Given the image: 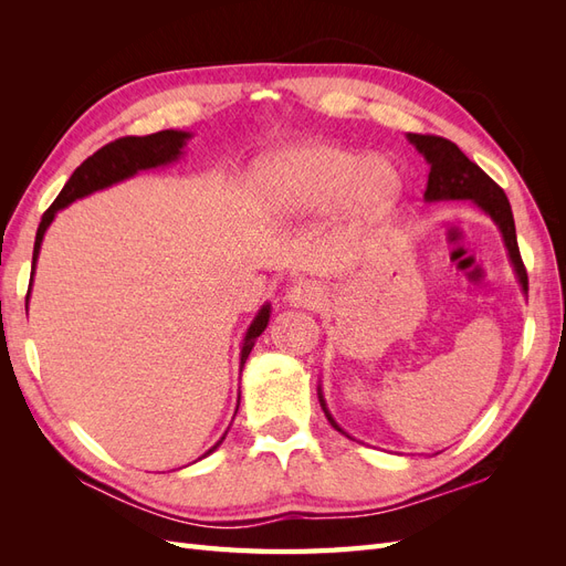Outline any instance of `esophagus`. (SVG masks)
I'll list each match as a JSON object with an SVG mask.
<instances>
[{
  "label": "esophagus",
  "mask_w": 566,
  "mask_h": 566,
  "mask_svg": "<svg viewBox=\"0 0 566 566\" xmlns=\"http://www.w3.org/2000/svg\"><path fill=\"white\" fill-rule=\"evenodd\" d=\"M285 300L290 306H295V310H314V306L318 304V293H316V287L310 283H297L287 290Z\"/></svg>",
  "instance_id": "34e87169"
}]
</instances>
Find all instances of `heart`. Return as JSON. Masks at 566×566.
I'll return each mask as SVG.
<instances>
[{
  "label": "heart",
  "mask_w": 566,
  "mask_h": 566,
  "mask_svg": "<svg viewBox=\"0 0 566 566\" xmlns=\"http://www.w3.org/2000/svg\"><path fill=\"white\" fill-rule=\"evenodd\" d=\"M252 188L273 219H293L339 205L352 224L385 214L401 191V175L387 158L333 142H300L266 153L252 167Z\"/></svg>",
  "instance_id": "1"
}]
</instances>
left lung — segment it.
<instances>
[{"label": "left lung", "instance_id": "1", "mask_svg": "<svg viewBox=\"0 0 566 566\" xmlns=\"http://www.w3.org/2000/svg\"><path fill=\"white\" fill-rule=\"evenodd\" d=\"M406 139L416 146V150L427 160V165H430V177H427V188H424V202L470 200L484 214H489L503 235L512 271H515V276L522 285V293L526 295L528 279H526V269L522 264L520 248H517L515 219H512V210L503 188L495 184L482 167L472 163L453 142L441 139V136H432V134H408ZM318 401L325 418H328V422L335 427V430L347 434L331 416L321 387H318Z\"/></svg>", "mask_w": 566, "mask_h": 566}]
</instances>
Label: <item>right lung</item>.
<instances>
[{
	"mask_svg": "<svg viewBox=\"0 0 566 566\" xmlns=\"http://www.w3.org/2000/svg\"><path fill=\"white\" fill-rule=\"evenodd\" d=\"M191 136H193L191 132H181V129H163V132L148 134V136H123V139L98 148L92 158L84 160L75 169L73 177L65 181L59 198L51 202V208L42 214L40 229L35 235V250H32V279H35V266H38L40 248H42V238H44L46 229L51 227V221L56 219L59 210L67 208V205H73L80 198H87L96 191H104V188H108L113 184L132 179L139 172H144V169L165 167V165L177 163L184 156V146L188 139H191ZM30 287H32V283H30ZM28 297H30V290H28ZM269 316H271V304L266 302V304H262V310L256 312V316L252 318L250 328L245 333L243 347H241V373H243V366L248 361L256 337H260L269 325ZM227 432H224V437H227ZM224 437H221L205 455L217 451L219 443L224 441Z\"/></svg>",
	"mask_w": 566,
	"mask_h": 566,
	"instance_id": "add662e5",
	"label": "right lung"
}]
</instances>
